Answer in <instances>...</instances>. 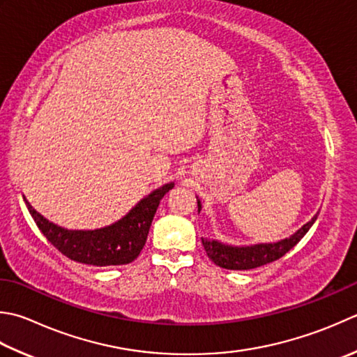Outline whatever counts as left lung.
<instances>
[{"label":"left lung","mask_w":357,"mask_h":357,"mask_svg":"<svg viewBox=\"0 0 357 357\" xmlns=\"http://www.w3.org/2000/svg\"><path fill=\"white\" fill-rule=\"evenodd\" d=\"M197 201L199 212L202 208V204L198 197ZM317 216L319 212L314 215L306 225H303L298 230H296L294 234L289 235L288 238H283L274 243H255L236 246V244L222 243L215 238H201V241L207 257L211 258L216 266L234 271H248L275 261L278 258H282L286 252H289V250L303 238L314 222H316Z\"/></svg>","instance_id":"obj_1"}]
</instances>
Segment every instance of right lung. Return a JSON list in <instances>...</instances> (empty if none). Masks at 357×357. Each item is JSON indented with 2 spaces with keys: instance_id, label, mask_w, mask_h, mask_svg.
I'll return each mask as SVG.
<instances>
[{
  "instance_id": "add662e5",
  "label": "right lung",
  "mask_w": 357,
  "mask_h": 357,
  "mask_svg": "<svg viewBox=\"0 0 357 357\" xmlns=\"http://www.w3.org/2000/svg\"><path fill=\"white\" fill-rule=\"evenodd\" d=\"M173 187L174 183H167L155 188L121 220L97 229H66L59 226L35 211L26 197L23 199L41 234L63 255L91 266H119L131 263L141 254L159 202Z\"/></svg>"
}]
</instances>
